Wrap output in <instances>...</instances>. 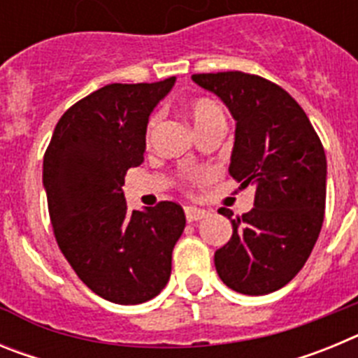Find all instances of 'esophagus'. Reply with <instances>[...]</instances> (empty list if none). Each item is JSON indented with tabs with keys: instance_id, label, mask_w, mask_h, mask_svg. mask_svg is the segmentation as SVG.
Returning a JSON list of instances; mask_svg holds the SVG:
<instances>
[{
	"instance_id": "34e87169",
	"label": "esophagus",
	"mask_w": 358,
	"mask_h": 358,
	"mask_svg": "<svg viewBox=\"0 0 358 358\" xmlns=\"http://www.w3.org/2000/svg\"><path fill=\"white\" fill-rule=\"evenodd\" d=\"M185 215H186V220H188V222H194V220H201V218L206 217V211L201 210V208L186 206L185 208Z\"/></svg>"
}]
</instances>
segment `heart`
Wrapping results in <instances>:
<instances>
[{"instance_id": "heart-1", "label": "heart", "mask_w": 358, "mask_h": 358, "mask_svg": "<svg viewBox=\"0 0 358 358\" xmlns=\"http://www.w3.org/2000/svg\"><path fill=\"white\" fill-rule=\"evenodd\" d=\"M188 115L194 120V125L199 134L202 131H206L208 127H211V125H215V123L226 122V115H224L222 107L218 106L217 102H213V100H210V98H195V100H192L188 106ZM159 113H154L148 118L147 131H145L147 141L152 140V136H154L157 125H159Z\"/></svg>"}]
</instances>
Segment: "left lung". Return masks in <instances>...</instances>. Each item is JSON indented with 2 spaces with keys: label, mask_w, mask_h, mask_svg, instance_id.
<instances>
[{
  "label": "left lung",
  "mask_w": 358,
  "mask_h": 358,
  "mask_svg": "<svg viewBox=\"0 0 358 358\" xmlns=\"http://www.w3.org/2000/svg\"><path fill=\"white\" fill-rule=\"evenodd\" d=\"M194 82L217 94L236 120L229 173L255 186V208L231 218L233 235L215 252L229 289L264 296L303 268L324 220L327 156L301 106L274 82L243 71L197 73Z\"/></svg>",
  "instance_id": "left-lung-1"
}]
</instances>
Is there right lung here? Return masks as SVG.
I'll list each match as a JSON object with an SVG mask.
<instances>
[{
    "instance_id": "1",
    "label": "right lung",
    "mask_w": 358,
    "mask_h": 358,
    "mask_svg": "<svg viewBox=\"0 0 358 358\" xmlns=\"http://www.w3.org/2000/svg\"><path fill=\"white\" fill-rule=\"evenodd\" d=\"M173 82L103 85L66 110L44 152L59 249L85 285L118 305H140L164 289L186 226L177 202L131 211L122 189L127 170L143 163L148 116Z\"/></svg>"
}]
</instances>
